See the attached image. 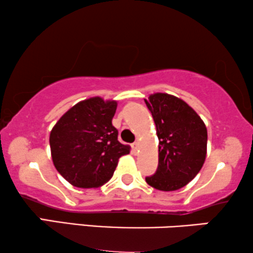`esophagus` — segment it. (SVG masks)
<instances>
[{
    "label": "esophagus",
    "instance_id": "obj_1",
    "mask_svg": "<svg viewBox=\"0 0 253 253\" xmlns=\"http://www.w3.org/2000/svg\"><path fill=\"white\" fill-rule=\"evenodd\" d=\"M131 152H132L133 154H137L138 153V143L131 144Z\"/></svg>",
    "mask_w": 253,
    "mask_h": 253
}]
</instances>
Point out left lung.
<instances>
[{
  "instance_id": "left-lung-1",
  "label": "left lung",
  "mask_w": 253,
  "mask_h": 253,
  "mask_svg": "<svg viewBox=\"0 0 253 253\" xmlns=\"http://www.w3.org/2000/svg\"><path fill=\"white\" fill-rule=\"evenodd\" d=\"M159 138V165L148 185L175 191L192 181L206 159L207 129L200 116L182 99L154 93L145 99Z\"/></svg>"
}]
</instances>
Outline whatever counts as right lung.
Returning <instances> with one entry per match:
<instances>
[{
    "instance_id": "add662e5",
    "label": "right lung",
    "mask_w": 253,
    "mask_h": 253,
    "mask_svg": "<svg viewBox=\"0 0 253 253\" xmlns=\"http://www.w3.org/2000/svg\"><path fill=\"white\" fill-rule=\"evenodd\" d=\"M117 102L94 96L76 103L55 124L49 144L53 164L77 188H99L109 181L119 159L130 153L112 124Z\"/></svg>"
}]
</instances>
